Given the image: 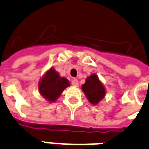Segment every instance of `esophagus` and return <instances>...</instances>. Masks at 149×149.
Wrapping results in <instances>:
<instances>
[{
	"mask_svg": "<svg viewBox=\"0 0 149 149\" xmlns=\"http://www.w3.org/2000/svg\"><path fill=\"white\" fill-rule=\"evenodd\" d=\"M78 84H79V82H78V80H77V79H73V80L72 81V85L77 86Z\"/></svg>",
	"mask_w": 149,
	"mask_h": 149,
	"instance_id": "1",
	"label": "esophagus"
}]
</instances>
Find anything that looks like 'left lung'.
Listing matches in <instances>:
<instances>
[{
  "label": "left lung",
  "instance_id": "1",
  "mask_svg": "<svg viewBox=\"0 0 149 149\" xmlns=\"http://www.w3.org/2000/svg\"><path fill=\"white\" fill-rule=\"evenodd\" d=\"M82 90L89 102L93 105H96L105 96L106 90L103 85L100 81L95 73L86 79V81L82 85Z\"/></svg>",
  "mask_w": 149,
  "mask_h": 149
}]
</instances>
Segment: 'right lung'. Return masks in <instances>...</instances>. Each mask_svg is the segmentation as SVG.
I'll list each match as a JSON object with an SVG mask.
<instances>
[{"mask_svg": "<svg viewBox=\"0 0 149 149\" xmlns=\"http://www.w3.org/2000/svg\"><path fill=\"white\" fill-rule=\"evenodd\" d=\"M69 85V81L66 78L60 77L59 73L52 68L40 81L38 89L47 101L55 102Z\"/></svg>", "mask_w": 149, "mask_h": 149, "instance_id": "1", "label": "right lung"}]
</instances>
